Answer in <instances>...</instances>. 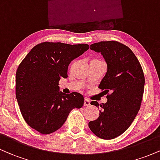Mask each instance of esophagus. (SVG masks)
<instances>
[{
	"label": "esophagus",
	"instance_id": "34e87169",
	"mask_svg": "<svg viewBox=\"0 0 160 160\" xmlns=\"http://www.w3.org/2000/svg\"><path fill=\"white\" fill-rule=\"evenodd\" d=\"M84 105L85 106H89L90 105V101L89 100V99H87V98H85L84 99Z\"/></svg>",
	"mask_w": 160,
	"mask_h": 160
}]
</instances>
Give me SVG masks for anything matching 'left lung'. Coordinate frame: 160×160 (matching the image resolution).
<instances>
[{
	"label": "left lung",
	"instance_id": "1",
	"mask_svg": "<svg viewBox=\"0 0 160 160\" xmlns=\"http://www.w3.org/2000/svg\"><path fill=\"white\" fill-rule=\"evenodd\" d=\"M101 52L108 65L107 73L98 88L110 94L107 102L100 106L99 117L90 121L89 127L97 137L109 140L127 130L140 109L144 88V75L140 62L127 46L114 40L101 41L90 45Z\"/></svg>",
	"mask_w": 160,
	"mask_h": 160
}]
</instances>
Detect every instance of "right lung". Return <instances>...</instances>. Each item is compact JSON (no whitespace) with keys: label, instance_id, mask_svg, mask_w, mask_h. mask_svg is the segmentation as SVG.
Masks as SVG:
<instances>
[{"label":"right lung","instance_id":"obj_1","mask_svg":"<svg viewBox=\"0 0 160 160\" xmlns=\"http://www.w3.org/2000/svg\"><path fill=\"white\" fill-rule=\"evenodd\" d=\"M89 48L85 43L67 44L43 42L32 49L18 67L16 97L24 120L43 135L58 130L74 108H80V93L59 92L58 81L68 78L71 61Z\"/></svg>","mask_w":160,"mask_h":160}]
</instances>
